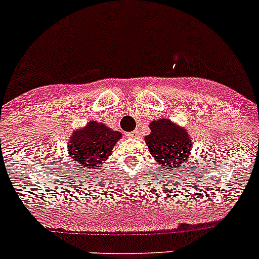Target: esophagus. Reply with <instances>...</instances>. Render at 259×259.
<instances>
[{"instance_id": "obj_1", "label": "esophagus", "mask_w": 259, "mask_h": 259, "mask_svg": "<svg viewBox=\"0 0 259 259\" xmlns=\"http://www.w3.org/2000/svg\"><path fill=\"white\" fill-rule=\"evenodd\" d=\"M139 135H140L139 130H134V132L127 133V137L129 138H139Z\"/></svg>"}]
</instances>
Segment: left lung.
<instances>
[{"label": "left lung", "mask_w": 259, "mask_h": 259, "mask_svg": "<svg viewBox=\"0 0 259 259\" xmlns=\"http://www.w3.org/2000/svg\"><path fill=\"white\" fill-rule=\"evenodd\" d=\"M149 127L150 134L144 140L157 162L158 169L169 172L172 168L185 169V165L188 167L192 162L190 160L192 140L188 137L187 130L168 119L154 120Z\"/></svg>", "instance_id": "left-lung-1"}]
</instances>
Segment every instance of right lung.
<instances>
[{
    "label": "right lung",
    "mask_w": 259,
    "mask_h": 259,
    "mask_svg": "<svg viewBox=\"0 0 259 259\" xmlns=\"http://www.w3.org/2000/svg\"><path fill=\"white\" fill-rule=\"evenodd\" d=\"M121 133L110 129L102 122L90 121L83 129L74 130L68 140V154L86 175H99L106 163Z\"/></svg>",
    "instance_id": "add662e5"
}]
</instances>
